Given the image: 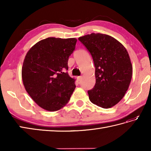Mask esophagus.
I'll use <instances>...</instances> for the list:
<instances>
[{
  "mask_svg": "<svg viewBox=\"0 0 151 151\" xmlns=\"http://www.w3.org/2000/svg\"><path fill=\"white\" fill-rule=\"evenodd\" d=\"M82 78V76H78V77H77V80H78V81H81Z\"/></svg>",
  "mask_w": 151,
  "mask_h": 151,
  "instance_id": "obj_1",
  "label": "esophagus"
}]
</instances>
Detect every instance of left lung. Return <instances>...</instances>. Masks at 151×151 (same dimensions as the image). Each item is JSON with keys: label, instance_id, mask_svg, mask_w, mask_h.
Segmentation results:
<instances>
[{"label": "left lung", "instance_id": "1", "mask_svg": "<svg viewBox=\"0 0 151 151\" xmlns=\"http://www.w3.org/2000/svg\"><path fill=\"white\" fill-rule=\"evenodd\" d=\"M79 41L91 54L95 67L96 83L88 91L94 104L110 108L123 98L132 76V66L127 49L106 34L92 33Z\"/></svg>", "mask_w": 151, "mask_h": 151}]
</instances>
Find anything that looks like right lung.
<instances>
[{
  "instance_id": "1",
  "label": "right lung",
  "mask_w": 151,
  "mask_h": 151,
  "mask_svg": "<svg viewBox=\"0 0 151 151\" xmlns=\"http://www.w3.org/2000/svg\"><path fill=\"white\" fill-rule=\"evenodd\" d=\"M76 41V38L48 37L31 47L24 58L22 67L24 88L44 110H60L75 90V80L66 70Z\"/></svg>"
}]
</instances>
